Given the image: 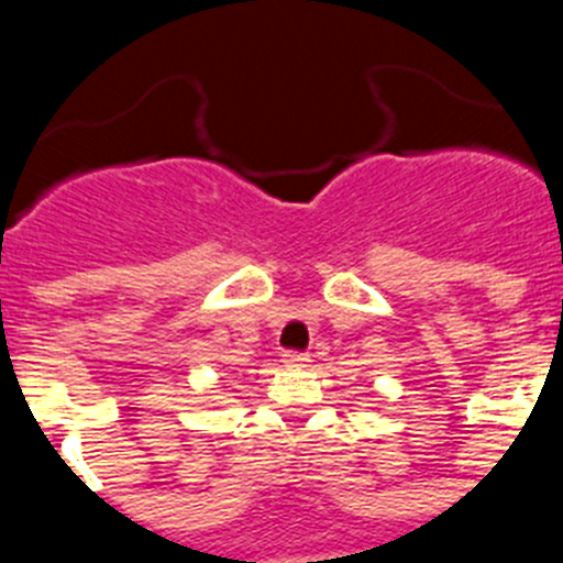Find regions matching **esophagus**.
Returning a JSON list of instances; mask_svg holds the SVG:
<instances>
[{"label": "esophagus", "mask_w": 563, "mask_h": 563, "mask_svg": "<svg viewBox=\"0 0 563 563\" xmlns=\"http://www.w3.org/2000/svg\"><path fill=\"white\" fill-rule=\"evenodd\" d=\"M283 363H286L288 368H305V365L310 363V357L305 352H286L283 354Z\"/></svg>", "instance_id": "34e87169"}]
</instances>
